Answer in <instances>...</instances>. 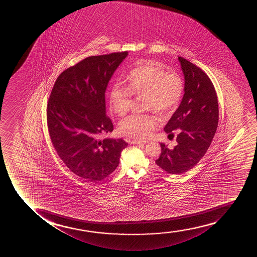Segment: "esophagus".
<instances>
[{
  "label": "esophagus",
  "instance_id": "obj_1",
  "mask_svg": "<svg viewBox=\"0 0 257 257\" xmlns=\"http://www.w3.org/2000/svg\"><path fill=\"white\" fill-rule=\"evenodd\" d=\"M131 143H133V144L141 145V146H142V145H144L145 143H146V141H133Z\"/></svg>",
  "mask_w": 257,
  "mask_h": 257
}]
</instances>
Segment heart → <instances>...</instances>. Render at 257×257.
<instances>
[{
  "label": "heart",
  "mask_w": 257,
  "mask_h": 257,
  "mask_svg": "<svg viewBox=\"0 0 257 257\" xmlns=\"http://www.w3.org/2000/svg\"><path fill=\"white\" fill-rule=\"evenodd\" d=\"M129 87L115 82L109 92V104L118 116L125 115L132 107L133 95H145L144 107L157 113H167L179 103L183 92V81L179 74L166 71L155 60H142L127 75ZM156 118L150 114H134L119 123L121 134L141 141L155 129Z\"/></svg>",
  "instance_id": "heart-1"
}]
</instances>
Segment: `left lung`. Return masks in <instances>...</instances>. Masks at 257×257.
I'll return each mask as SVG.
<instances>
[{
	"label": "left lung",
	"instance_id": "8db88e82",
	"mask_svg": "<svg viewBox=\"0 0 257 257\" xmlns=\"http://www.w3.org/2000/svg\"><path fill=\"white\" fill-rule=\"evenodd\" d=\"M184 75V95L164 127L167 134L179 129L173 149L161 143L155 163L166 172L180 175L197 165L211 146L218 128V97L211 79L201 68L178 57Z\"/></svg>",
	"mask_w": 257,
	"mask_h": 257
}]
</instances>
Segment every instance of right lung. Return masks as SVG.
Returning <instances> with one entry per match:
<instances>
[{
  "label": "right lung",
  "mask_w": 257,
  "mask_h": 257,
  "mask_svg": "<svg viewBox=\"0 0 257 257\" xmlns=\"http://www.w3.org/2000/svg\"><path fill=\"white\" fill-rule=\"evenodd\" d=\"M127 55L125 51L88 57L68 67L57 78L48 99L46 118L53 148L86 182L110 175L128 145L122 139H100L113 131L106 115V88Z\"/></svg>",
  "instance_id": "add662e5"
}]
</instances>
